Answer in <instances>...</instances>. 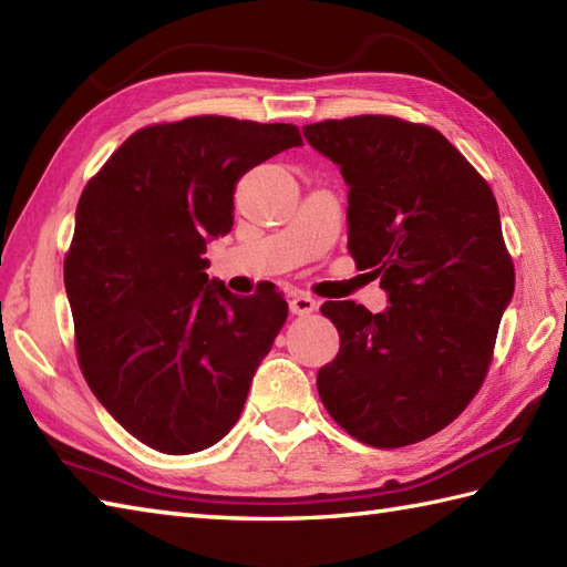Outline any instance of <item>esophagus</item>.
I'll return each mask as SVG.
<instances>
[{"instance_id": "esophagus-1", "label": "esophagus", "mask_w": 567, "mask_h": 567, "mask_svg": "<svg viewBox=\"0 0 567 567\" xmlns=\"http://www.w3.org/2000/svg\"><path fill=\"white\" fill-rule=\"evenodd\" d=\"M315 309H317V299L311 297V295L299 292V295L292 297V302H290V311H292V315L307 317V315H311V311H315Z\"/></svg>"}]
</instances>
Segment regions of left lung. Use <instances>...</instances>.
Instances as JSON below:
<instances>
[{
    "label": "left lung",
    "instance_id": "left-lung-1",
    "mask_svg": "<svg viewBox=\"0 0 567 567\" xmlns=\"http://www.w3.org/2000/svg\"><path fill=\"white\" fill-rule=\"evenodd\" d=\"M348 185V250L390 307L351 299L321 315L341 348L317 375L336 424L375 449L449 426L483 384L514 265L497 199L453 143L424 124L368 114L305 126Z\"/></svg>",
    "mask_w": 567,
    "mask_h": 567
}]
</instances>
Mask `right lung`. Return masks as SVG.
Wrapping results in <instances>:
<instances>
[{
  "label": "right lung",
  "mask_w": 567,
  "mask_h": 567,
  "mask_svg": "<svg viewBox=\"0 0 567 567\" xmlns=\"http://www.w3.org/2000/svg\"><path fill=\"white\" fill-rule=\"evenodd\" d=\"M295 146L292 124L192 116L131 134L82 189L65 256L80 370L155 451L221 441L282 329L275 287L231 295L204 252L231 231L238 179Z\"/></svg>",
  "instance_id": "1"
}]
</instances>
